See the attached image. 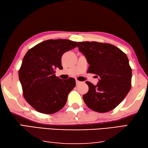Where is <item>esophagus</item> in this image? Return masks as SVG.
Instances as JSON below:
<instances>
[{
    "label": "esophagus",
    "instance_id": "1",
    "mask_svg": "<svg viewBox=\"0 0 148 148\" xmlns=\"http://www.w3.org/2000/svg\"><path fill=\"white\" fill-rule=\"evenodd\" d=\"M76 85H79V84H80V83H82V82H79V81H78V80H76Z\"/></svg>",
    "mask_w": 148,
    "mask_h": 148
}]
</instances>
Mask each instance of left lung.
I'll use <instances>...</instances> for the list:
<instances>
[{
	"mask_svg": "<svg viewBox=\"0 0 148 148\" xmlns=\"http://www.w3.org/2000/svg\"><path fill=\"white\" fill-rule=\"evenodd\" d=\"M77 47L89 64L88 72L100 77L96 85L86 82L83 96L88 108L98 112L111 111L122 101L131 87L132 70L125 53L109 43L78 42Z\"/></svg>",
	"mask_w": 148,
	"mask_h": 148,
	"instance_id": "8db88e82",
	"label": "left lung"
}]
</instances>
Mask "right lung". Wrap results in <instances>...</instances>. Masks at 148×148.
Instances as JSON below:
<instances>
[{
    "mask_svg": "<svg viewBox=\"0 0 148 148\" xmlns=\"http://www.w3.org/2000/svg\"><path fill=\"white\" fill-rule=\"evenodd\" d=\"M76 45L77 42L67 39H50L40 42L26 52L18 77L24 97L37 111L53 114L65 105L76 81L73 77L61 80L56 76L54 70L63 69V54Z\"/></svg>",
    "mask_w": 148,
    "mask_h": 148,
    "instance_id": "1",
    "label": "right lung"
}]
</instances>
